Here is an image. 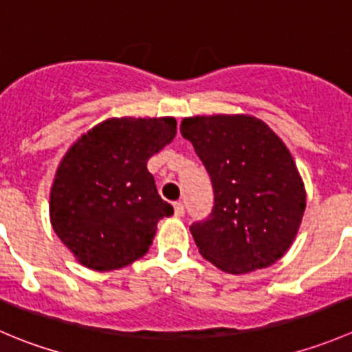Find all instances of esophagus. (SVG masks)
<instances>
[{
  "label": "esophagus",
  "instance_id": "34e87169",
  "mask_svg": "<svg viewBox=\"0 0 352 352\" xmlns=\"http://www.w3.org/2000/svg\"><path fill=\"white\" fill-rule=\"evenodd\" d=\"M173 210H175L177 217H182V214L186 213V208H184L182 203H175V204H173Z\"/></svg>",
  "mask_w": 352,
  "mask_h": 352
}]
</instances>
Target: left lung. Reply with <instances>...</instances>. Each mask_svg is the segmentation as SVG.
Instances as JSON below:
<instances>
[{
  "label": "left lung",
  "instance_id": "8db88e82",
  "mask_svg": "<svg viewBox=\"0 0 352 352\" xmlns=\"http://www.w3.org/2000/svg\"><path fill=\"white\" fill-rule=\"evenodd\" d=\"M180 132L213 184V211L190 225L201 256L232 275L278 261L306 208L305 182L284 141L252 115H197L184 118Z\"/></svg>",
  "mask_w": 352,
  "mask_h": 352
}]
</instances>
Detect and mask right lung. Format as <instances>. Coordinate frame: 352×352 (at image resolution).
I'll use <instances>...</instances> for the list:
<instances>
[{
    "label": "right lung",
    "instance_id": "add662e5",
    "mask_svg": "<svg viewBox=\"0 0 352 352\" xmlns=\"http://www.w3.org/2000/svg\"><path fill=\"white\" fill-rule=\"evenodd\" d=\"M175 134L173 117L108 118L68 148L51 186L50 218L80 265L118 270L148 252L158 221L173 213L148 160Z\"/></svg>",
    "mask_w": 352,
    "mask_h": 352
}]
</instances>
